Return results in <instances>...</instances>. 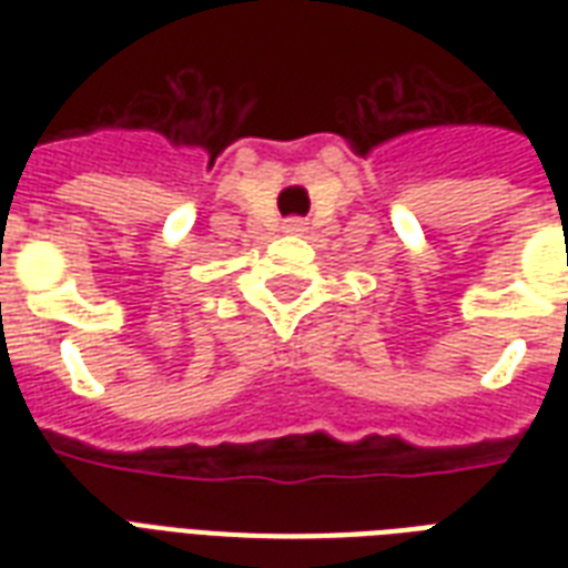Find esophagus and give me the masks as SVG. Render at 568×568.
Here are the masks:
<instances>
[{
  "mask_svg": "<svg viewBox=\"0 0 568 568\" xmlns=\"http://www.w3.org/2000/svg\"><path fill=\"white\" fill-rule=\"evenodd\" d=\"M283 230L288 232V235H303V232H306V221H301V217H292V221H285Z\"/></svg>",
  "mask_w": 568,
  "mask_h": 568,
  "instance_id": "34e87169",
  "label": "esophagus"
}]
</instances>
